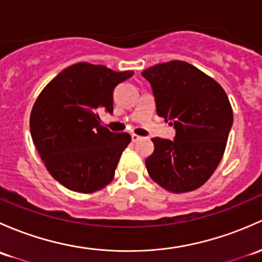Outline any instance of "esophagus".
<instances>
[{"mask_svg": "<svg viewBox=\"0 0 262 262\" xmlns=\"http://www.w3.org/2000/svg\"><path fill=\"white\" fill-rule=\"evenodd\" d=\"M142 139V137H139V136H137V134H132V140H133V142H138V140H140Z\"/></svg>", "mask_w": 262, "mask_h": 262, "instance_id": "esophagus-1", "label": "esophagus"}]
</instances>
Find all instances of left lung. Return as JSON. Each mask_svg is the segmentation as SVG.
Returning <instances> with one entry per match:
<instances>
[{"label":"left lung","mask_w":262,"mask_h":262,"mask_svg":"<svg viewBox=\"0 0 262 262\" xmlns=\"http://www.w3.org/2000/svg\"><path fill=\"white\" fill-rule=\"evenodd\" d=\"M152 85L157 114L174 140L153 138L145 159L150 178L172 193L200 188L221 162L233 114L225 90L196 66L173 60L142 73Z\"/></svg>","instance_id":"8db88e82"}]
</instances>
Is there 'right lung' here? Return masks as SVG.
Segmentation results:
<instances>
[{"mask_svg": "<svg viewBox=\"0 0 262 262\" xmlns=\"http://www.w3.org/2000/svg\"><path fill=\"white\" fill-rule=\"evenodd\" d=\"M134 71L79 62L64 69L37 96L30 130L50 174L66 188L93 193L113 181L128 133L100 125L99 113H113V92Z\"/></svg>", "mask_w": 262, "mask_h": 262, "instance_id": "1", "label": "right lung"}]
</instances>
